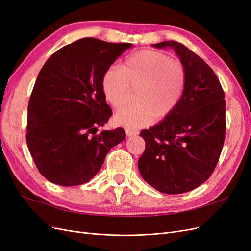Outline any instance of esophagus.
<instances>
[{
  "instance_id": "34e87169",
  "label": "esophagus",
  "mask_w": 251,
  "mask_h": 251,
  "mask_svg": "<svg viewBox=\"0 0 251 251\" xmlns=\"http://www.w3.org/2000/svg\"><path fill=\"white\" fill-rule=\"evenodd\" d=\"M126 133L128 137H132V136L138 135V132L135 131V130H132V128H126Z\"/></svg>"
}]
</instances>
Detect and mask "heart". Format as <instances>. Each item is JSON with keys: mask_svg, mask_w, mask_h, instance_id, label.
I'll return each mask as SVG.
<instances>
[{"mask_svg": "<svg viewBox=\"0 0 251 251\" xmlns=\"http://www.w3.org/2000/svg\"><path fill=\"white\" fill-rule=\"evenodd\" d=\"M185 83L186 70L180 60L163 52L141 50L127 56L120 68H108L101 88L105 100L118 109L126 102L130 86H137V101L121 108L115 121L126 128H139L169 116L180 102Z\"/></svg>", "mask_w": 251, "mask_h": 251, "instance_id": "heart-1", "label": "heart"}]
</instances>
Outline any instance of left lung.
<instances>
[{
  "mask_svg": "<svg viewBox=\"0 0 251 251\" xmlns=\"http://www.w3.org/2000/svg\"><path fill=\"white\" fill-rule=\"evenodd\" d=\"M186 70L184 93L160 123L140 132L146 150L138 160L143 180L163 194L193 191L214 172L225 140L224 92L217 75L184 45L166 41Z\"/></svg>",
  "mask_w": 251,
  "mask_h": 251,
  "instance_id": "left-lung-1",
  "label": "left lung"
}]
</instances>
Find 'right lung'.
Wrapping results in <instances>:
<instances>
[{
  "label": "right lung",
  "instance_id": "1",
  "mask_svg": "<svg viewBox=\"0 0 251 251\" xmlns=\"http://www.w3.org/2000/svg\"><path fill=\"white\" fill-rule=\"evenodd\" d=\"M133 46L85 37L57 50L43 68L28 104L27 146L37 170L54 184L80 185L100 172L124 128L101 131L112 116L104 71Z\"/></svg>",
  "mask_w": 251,
  "mask_h": 251
}]
</instances>
